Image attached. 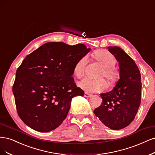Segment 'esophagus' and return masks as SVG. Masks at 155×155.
I'll return each mask as SVG.
<instances>
[{
    "mask_svg": "<svg viewBox=\"0 0 155 155\" xmlns=\"http://www.w3.org/2000/svg\"><path fill=\"white\" fill-rule=\"evenodd\" d=\"M91 96H92V94H89V93H84V97H85L89 98V97H91Z\"/></svg>",
    "mask_w": 155,
    "mask_h": 155,
    "instance_id": "1",
    "label": "esophagus"
}]
</instances>
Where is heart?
<instances>
[{
	"label": "heart",
	"mask_w": 155,
	"mask_h": 155,
	"mask_svg": "<svg viewBox=\"0 0 155 155\" xmlns=\"http://www.w3.org/2000/svg\"><path fill=\"white\" fill-rule=\"evenodd\" d=\"M93 57L104 68L100 77H104L109 82H115L118 78V73L114 67L116 65V59L110 52L104 49L94 51ZM86 57L80 58L73 68L74 75L78 78H82L85 73L87 64ZM80 87L88 92H101L106 87V82L103 78L92 79L86 77L78 83Z\"/></svg>",
	"instance_id": "obj_1"
}]
</instances>
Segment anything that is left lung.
Wrapping results in <instances>:
<instances>
[{
	"instance_id": "1",
	"label": "left lung",
	"mask_w": 155,
	"mask_h": 155,
	"mask_svg": "<svg viewBox=\"0 0 155 155\" xmlns=\"http://www.w3.org/2000/svg\"><path fill=\"white\" fill-rule=\"evenodd\" d=\"M108 50L119 62L120 79L112 91L101 94L102 102L94 113L105 126L114 130L133 121L141 101V75L136 63L122 49L109 46Z\"/></svg>"
}]
</instances>
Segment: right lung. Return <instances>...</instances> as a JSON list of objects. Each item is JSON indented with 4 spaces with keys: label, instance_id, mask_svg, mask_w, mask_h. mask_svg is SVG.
<instances>
[{
    "label": "right lung",
    "instance_id": "obj_1",
    "mask_svg": "<svg viewBox=\"0 0 155 155\" xmlns=\"http://www.w3.org/2000/svg\"><path fill=\"white\" fill-rule=\"evenodd\" d=\"M90 50L82 44L48 42L24 58L13 93L18 116L28 126L49 132L62 123L72 98L84 94L72 75L74 64Z\"/></svg>",
    "mask_w": 155,
    "mask_h": 155
}]
</instances>
